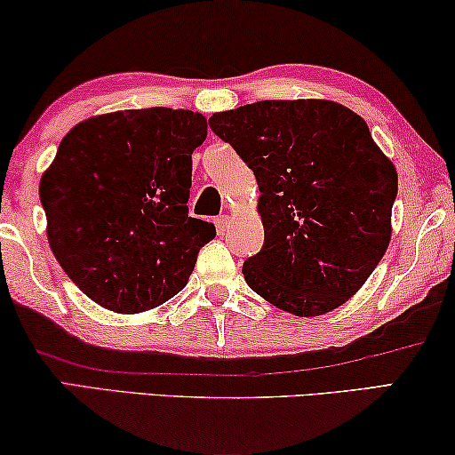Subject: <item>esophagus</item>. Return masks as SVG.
I'll return each mask as SVG.
<instances>
[{"label":"esophagus","instance_id":"34e87169","mask_svg":"<svg viewBox=\"0 0 455 455\" xmlns=\"http://www.w3.org/2000/svg\"><path fill=\"white\" fill-rule=\"evenodd\" d=\"M215 226H217V234L226 235L229 226H232V217H229V215H220L215 220Z\"/></svg>","mask_w":455,"mask_h":455}]
</instances>
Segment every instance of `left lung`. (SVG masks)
Returning a JSON list of instances; mask_svg holds the SVG:
<instances>
[{
  "mask_svg": "<svg viewBox=\"0 0 455 455\" xmlns=\"http://www.w3.org/2000/svg\"><path fill=\"white\" fill-rule=\"evenodd\" d=\"M209 126L257 178L265 244L242 267L273 307L319 316L363 288L391 240L395 165L366 122L327 99L257 101Z\"/></svg>",
  "mask_w": 455,
  "mask_h": 455,
  "instance_id": "1",
  "label": "left lung"
}]
</instances>
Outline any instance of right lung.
Segmentation results:
<instances>
[{"label": "right lung", "instance_id": "right-lung-1", "mask_svg": "<svg viewBox=\"0 0 455 455\" xmlns=\"http://www.w3.org/2000/svg\"><path fill=\"white\" fill-rule=\"evenodd\" d=\"M207 139L188 109L89 117L43 173L47 240L66 275L114 313H142L188 283L215 226L188 217L192 151Z\"/></svg>", "mask_w": 455, "mask_h": 455}]
</instances>
